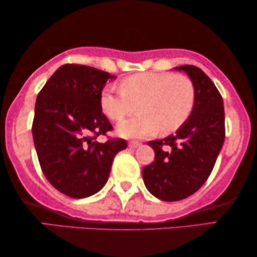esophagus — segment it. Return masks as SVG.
Returning <instances> with one entry per match:
<instances>
[{"instance_id":"34e87169","label":"esophagus","mask_w":257,"mask_h":257,"mask_svg":"<svg viewBox=\"0 0 257 257\" xmlns=\"http://www.w3.org/2000/svg\"><path fill=\"white\" fill-rule=\"evenodd\" d=\"M138 146H140V143H138V142H130L128 143V147H131V149H137Z\"/></svg>"}]
</instances>
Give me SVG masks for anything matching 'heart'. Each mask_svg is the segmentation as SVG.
<instances>
[{
  "label": "heart",
  "instance_id": "obj_1",
  "mask_svg": "<svg viewBox=\"0 0 257 257\" xmlns=\"http://www.w3.org/2000/svg\"><path fill=\"white\" fill-rule=\"evenodd\" d=\"M120 91L105 89L100 107L113 121H120L136 111L140 114L118 125L126 138H145L160 131L170 135L185 125L195 106L196 91L189 77L173 72H143L126 77Z\"/></svg>",
  "mask_w": 257,
  "mask_h": 257
}]
</instances>
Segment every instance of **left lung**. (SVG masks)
I'll list each match as a JSON object with an SVG mask.
<instances>
[{"label":"left lung","mask_w":257,"mask_h":257,"mask_svg":"<svg viewBox=\"0 0 257 257\" xmlns=\"http://www.w3.org/2000/svg\"><path fill=\"white\" fill-rule=\"evenodd\" d=\"M187 73L196 91L195 106L185 125L161 140H152L154 161L143 170L151 194L164 201H179L194 194L212 173L224 142L222 97L201 69L174 68Z\"/></svg>","instance_id":"left-lung-1"}]
</instances>
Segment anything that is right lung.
I'll return each instance as SVG.
<instances>
[{
	"mask_svg": "<svg viewBox=\"0 0 257 257\" xmlns=\"http://www.w3.org/2000/svg\"><path fill=\"white\" fill-rule=\"evenodd\" d=\"M113 78L92 66L64 64L37 96L33 137L38 161L48 181L70 198L99 192L115 154L127 146L124 139L96 140L112 130L100 94Z\"/></svg>",
	"mask_w": 257,
	"mask_h": 257,
	"instance_id": "1",
	"label": "right lung"
}]
</instances>
